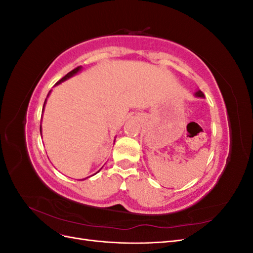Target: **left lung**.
Segmentation results:
<instances>
[{
	"label": "left lung",
	"mask_w": 253,
	"mask_h": 253,
	"mask_svg": "<svg viewBox=\"0 0 253 253\" xmlns=\"http://www.w3.org/2000/svg\"><path fill=\"white\" fill-rule=\"evenodd\" d=\"M195 95H196L197 97H202V98H204V97H205V95H204V93H203L202 90H198Z\"/></svg>",
	"instance_id": "obj_1"
}]
</instances>
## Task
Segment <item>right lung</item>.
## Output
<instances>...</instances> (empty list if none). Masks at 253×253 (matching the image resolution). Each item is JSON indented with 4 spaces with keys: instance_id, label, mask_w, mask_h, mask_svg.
Here are the masks:
<instances>
[{
    "instance_id": "obj_1",
    "label": "right lung",
    "mask_w": 253,
    "mask_h": 253,
    "mask_svg": "<svg viewBox=\"0 0 253 253\" xmlns=\"http://www.w3.org/2000/svg\"><path fill=\"white\" fill-rule=\"evenodd\" d=\"M81 70V66H78V67H76V68H74V70L72 71V72H70V73H68V74H66L65 76H64V77L62 78V79H61V80H59L56 84H59L60 82H63L64 80H66V79H68V78H71V77H73V76L75 75V74H77L79 71ZM45 103H46V100H45L44 101V105H43V110H44V106H45ZM40 133H41V126H40Z\"/></svg>"
}]
</instances>
